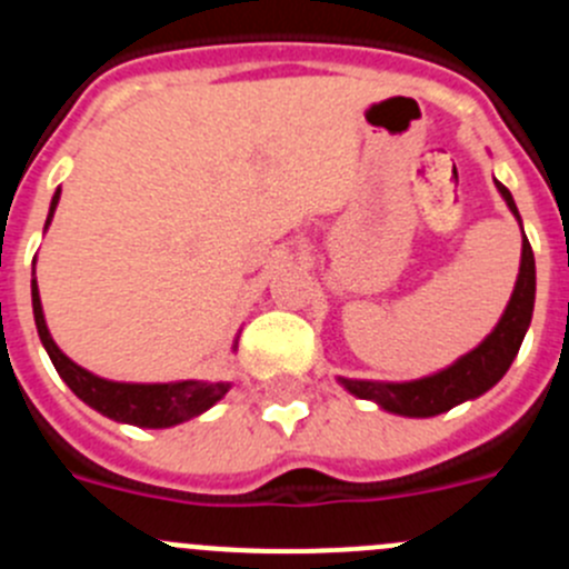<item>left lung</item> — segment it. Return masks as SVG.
Wrapping results in <instances>:
<instances>
[{
  "mask_svg": "<svg viewBox=\"0 0 569 569\" xmlns=\"http://www.w3.org/2000/svg\"><path fill=\"white\" fill-rule=\"evenodd\" d=\"M495 186H498L500 197H503L522 230V219L511 191L500 180H495ZM533 300H537V263H533V250L526 239V230H522L520 274H517L515 291H511L503 317L498 319L492 333L481 345L472 347L461 358H456L450 367L417 380L339 378V383L350 395L361 397V400H372L378 408L389 413H400V417L425 419L450 411V408L461 406V402L481 397L483 391L492 389L509 372L511 361L517 358L522 339L528 333V325H531Z\"/></svg>",
  "mask_w": 569,
  "mask_h": 569,
  "instance_id": "obj_1",
  "label": "left lung"
}]
</instances>
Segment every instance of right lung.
Here are the masks:
<instances>
[{
  "mask_svg": "<svg viewBox=\"0 0 569 569\" xmlns=\"http://www.w3.org/2000/svg\"><path fill=\"white\" fill-rule=\"evenodd\" d=\"M60 202V189L54 191L52 202H49L47 224L43 233L52 224L54 208ZM32 317H36L38 336H41L43 350L52 358L54 369L60 378L66 380L71 391L80 397L86 406L99 411L102 417L116 419V422L136 425V428H172V425L189 422V419L200 417L208 408L217 406L224 395L230 391V380H172V383H127V380H108L99 375L88 372L86 367L71 361L58 345H54L52 333L43 319L41 295H38L36 280V261H32ZM239 347V336L233 341V352Z\"/></svg>",
  "mask_w": 569,
  "mask_h": 569,
  "instance_id": "obj_1",
  "label": "right lung"
}]
</instances>
